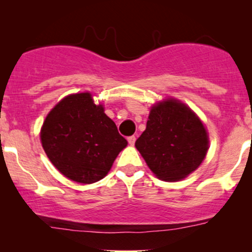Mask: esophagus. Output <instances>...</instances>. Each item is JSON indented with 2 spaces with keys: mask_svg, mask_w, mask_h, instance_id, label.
Returning a JSON list of instances; mask_svg holds the SVG:
<instances>
[{
  "mask_svg": "<svg viewBox=\"0 0 252 252\" xmlns=\"http://www.w3.org/2000/svg\"><path fill=\"white\" fill-rule=\"evenodd\" d=\"M135 141H136L135 136H129V137H128V142H129L130 146H134Z\"/></svg>",
  "mask_w": 252,
  "mask_h": 252,
  "instance_id": "34e87169",
  "label": "esophagus"
}]
</instances>
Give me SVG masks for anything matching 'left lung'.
Returning <instances> with one entry per match:
<instances>
[{
  "mask_svg": "<svg viewBox=\"0 0 252 252\" xmlns=\"http://www.w3.org/2000/svg\"><path fill=\"white\" fill-rule=\"evenodd\" d=\"M136 149L156 178L180 181L199 168L210 148L206 126L187 104L167 97L153 104Z\"/></svg>",
  "mask_w": 252,
  "mask_h": 252,
  "instance_id": "obj_1",
  "label": "left lung"
}]
</instances>
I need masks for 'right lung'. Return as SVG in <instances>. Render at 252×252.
Wrapping results in <instances>:
<instances>
[{"instance_id": "add662e5", "label": "right lung", "mask_w": 252, "mask_h": 252, "mask_svg": "<svg viewBox=\"0 0 252 252\" xmlns=\"http://www.w3.org/2000/svg\"><path fill=\"white\" fill-rule=\"evenodd\" d=\"M46 155L63 176L78 184L102 180L128 141L96 104L91 92L63 97L46 116L40 130Z\"/></svg>"}]
</instances>
